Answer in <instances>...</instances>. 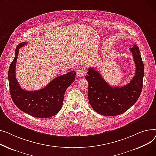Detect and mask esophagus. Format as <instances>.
I'll use <instances>...</instances> for the list:
<instances>
[{"instance_id":"esophagus-1","label":"esophagus","mask_w":156,"mask_h":156,"mask_svg":"<svg viewBox=\"0 0 156 156\" xmlns=\"http://www.w3.org/2000/svg\"><path fill=\"white\" fill-rule=\"evenodd\" d=\"M85 74V70L84 69H80L77 71V76L78 77H82Z\"/></svg>"}]
</instances>
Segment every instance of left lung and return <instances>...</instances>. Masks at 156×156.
Here are the masks:
<instances>
[{
    "instance_id": "8db88e82",
    "label": "left lung",
    "mask_w": 156,
    "mask_h": 156,
    "mask_svg": "<svg viewBox=\"0 0 156 156\" xmlns=\"http://www.w3.org/2000/svg\"><path fill=\"white\" fill-rule=\"evenodd\" d=\"M135 64V76L122 87H112L90 67L87 69L86 79L89 83L87 96L89 104L98 113L104 116H116L127 111L138 100L143 87L144 63L139 47L134 44L130 48Z\"/></svg>"
}]
</instances>
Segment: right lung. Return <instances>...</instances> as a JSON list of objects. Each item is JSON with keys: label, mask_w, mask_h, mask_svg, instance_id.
Masks as SVG:
<instances>
[{"label": "right lung", "mask_w": 156, "mask_h": 156, "mask_svg": "<svg viewBox=\"0 0 156 156\" xmlns=\"http://www.w3.org/2000/svg\"><path fill=\"white\" fill-rule=\"evenodd\" d=\"M27 42L20 43L15 50V57L9 67L8 79L12 99L22 112L31 116L47 118L57 115L61 109L66 89L75 80L76 72L71 71L53 79L43 89L28 91L23 89L16 77V65L21 47Z\"/></svg>", "instance_id": "right-lung-1"}]
</instances>
